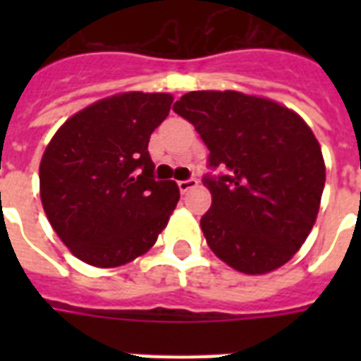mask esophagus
Returning <instances> with one entry per match:
<instances>
[{
    "label": "esophagus",
    "instance_id": "1",
    "mask_svg": "<svg viewBox=\"0 0 361 361\" xmlns=\"http://www.w3.org/2000/svg\"><path fill=\"white\" fill-rule=\"evenodd\" d=\"M197 185H198L197 178H187V180L178 181V187H180L181 192H187L189 189H192V187H197Z\"/></svg>",
    "mask_w": 361,
    "mask_h": 361
}]
</instances>
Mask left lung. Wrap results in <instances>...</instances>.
<instances>
[{
  "label": "left lung",
  "mask_w": 361,
  "mask_h": 361,
  "mask_svg": "<svg viewBox=\"0 0 361 361\" xmlns=\"http://www.w3.org/2000/svg\"><path fill=\"white\" fill-rule=\"evenodd\" d=\"M209 149V249L241 274H268L302 247L319 214L326 166L313 130L286 106L240 92H191L176 101ZM223 169L219 175H214Z\"/></svg>",
  "instance_id": "8db88e82"
}]
</instances>
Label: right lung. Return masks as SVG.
Instances as JSON below:
<instances>
[{
    "mask_svg": "<svg viewBox=\"0 0 361 361\" xmlns=\"http://www.w3.org/2000/svg\"><path fill=\"white\" fill-rule=\"evenodd\" d=\"M169 93H120L65 121L42 155L41 200L71 252L97 268L140 257L180 200L172 180H155L149 136L166 120Z\"/></svg>",
    "mask_w": 361,
    "mask_h": 361,
    "instance_id": "add662e5",
    "label": "right lung"
}]
</instances>
